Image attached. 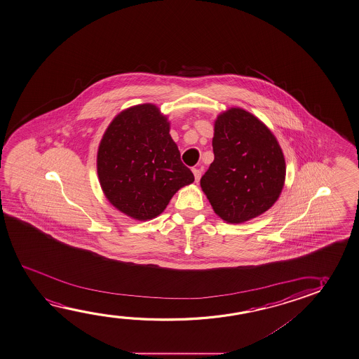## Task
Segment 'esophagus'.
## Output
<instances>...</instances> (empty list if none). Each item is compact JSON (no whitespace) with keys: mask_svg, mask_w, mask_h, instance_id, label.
<instances>
[{"mask_svg":"<svg viewBox=\"0 0 359 359\" xmlns=\"http://www.w3.org/2000/svg\"><path fill=\"white\" fill-rule=\"evenodd\" d=\"M194 177H195V180L198 182L200 180V177H201V174H203V169L198 166V168H194L193 169Z\"/></svg>","mask_w":359,"mask_h":359,"instance_id":"esophagus-1","label":"esophagus"}]
</instances>
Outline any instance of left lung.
<instances>
[{
	"label": "left lung",
	"mask_w": 359,
	"mask_h": 359,
	"mask_svg": "<svg viewBox=\"0 0 359 359\" xmlns=\"http://www.w3.org/2000/svg\"><path fill=\"white\" fill-rule=\"evenodd\" d=\"M213 159L200 184L213 211L229 224L255 219L274 205L285 182V159L274 135L255 116L231 109L215 122Z\"/></svg>",
	"instance_id": "8db88e82"
}]
</instances>
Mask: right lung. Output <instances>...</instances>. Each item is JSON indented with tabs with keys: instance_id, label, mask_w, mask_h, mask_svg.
Segmentation results:
<instances>
[{
	"instance_id": "1",
	"label": "right lung",
	"mask_w": 359,
	"mask_h": 359,
	"mask_svg": "<svg viewBox=\"0 0 359 359\" xmlns=\"http://www.w3.org/2000/svg\"><path fill=\"white\" fill-rule=\"evenodd\" d=\"M154 104H138L114 117L97 151V174L114 208L140 221L156 217L180 187L194 182Z\"/></svg>"
}]
</instances>
